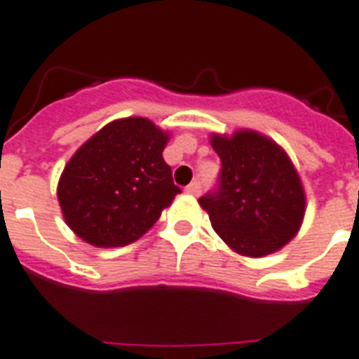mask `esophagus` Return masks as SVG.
Listing matches in <instances>:
<instances>
[{
	"instance_id": "1",
	"label": "esophagus",
	"mask_w": 359,
	"mask_h": 359,
	"mask_svg": "<svg viewBox=\"0 0 359 359\" xmlns=\"http://www.w3.org/2000/svg\"><path fill=\"white\" fill-rule=\"evenodd\" d=\"M185 192L187 194H192V196H198L201 192V183L200 182H192L191 185L185 187Z\"/></svg>"
}]
</instances>
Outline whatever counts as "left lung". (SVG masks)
Returning a JSON list of instances; mask_svg holds the SVG:
<instances>
[{
	"mask_svg": "<svg viewBox=\"0 0 359 359\" xmlns=\"http://www.w3.org/2000/svg\"><path fill=\"white\" fill-rule=\"evenodd\" d=\"M222 159L216 187L201 196L217 236L243 256H267L292 240L305 214L298 172L283 150L252 130L212 136Z\"/></svg>",
	"mask_w": 359,
	"mask_h": 359,
	"instance_id": "obj_1",
	"label": "left lung"
}]
</instances>
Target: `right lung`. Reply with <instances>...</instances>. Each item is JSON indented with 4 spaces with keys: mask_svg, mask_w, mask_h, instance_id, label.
Segmentation results:
<instances>
[{
    "mask_svg": "<svg viewBox=\"0 0 359 359\" xmlns=\"http://www.w3.org/2000/svg\"><path fill=\"white\" fill-rule=\"evenodd\" d=\"M167 140L145 118L118 119L94 134L57 185L67 225L96 247H123L142 238L182 192L163 159Z\"/></svg>",
    "mask_w": 359,
    "mask_h": 359,
    "instance_id": "add662e5",
    "label": "right lung"
}]
</instances>
